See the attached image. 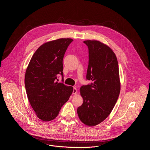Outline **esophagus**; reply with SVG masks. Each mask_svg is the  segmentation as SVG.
I'll return each mask as SVG.
<instances>
[{
    "label": "esophagus",
    "mask_w": 150,
    "mask_h": 150,
    "mask_svg": "<svg viewBox=\"0 0 150 150\" xmlns=\"http://www.w3.org/2000/svg\"><path fill=\"white\" fill-rule=\"evenodd\" d=\"M76 93H77V90H76V88H74V89H73V92H72V94H76Z\"/></svg>",
    "instance_id": "esophagus-1"
}]
</instances>
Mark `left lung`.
Here are the masks:
<instances>
[{"label": "left lung", "mask_w": 150, "mask_h": 150, "mask_svg": "<svg viewBox=\"0 0 150 150\" xmlns=\"http://www.w3.org/2000/svg\"><path fill=\"white\" fill-rule=\"evenodd\" d=\"M89 53L87 79L91 84L82 85L80 94L83 103L77 109L85 125L94 126L110 114L120 91L119 66L113 50L97 40H85Z\"/></svg>", "instance_id": "8db88e82"}]
</instances>
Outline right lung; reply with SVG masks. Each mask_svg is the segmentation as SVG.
<instances>
[{"mask_svg": "<svg viewBox=\"0 0 150 150\" xmlns=\"http://www.w3.org/2000/svg\"><path fill=\"white\" fill-rule=\"evenodd\" d=\"M72 41L71 38H59L42 45L27 68V95L36 115L42 121L56 118L73 92L72 87L57 81L58 74L63 79V59Z\"/></svg>", "mask_w": 150, "mask_h": 150, "instance_id": "add662e5", "label": "right lung"}]
</instances>
